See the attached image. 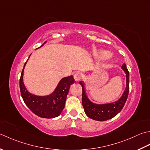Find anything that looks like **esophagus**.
Returning a JSON list of instances; mask_svg holds the SVG:
<instances>
[{
    "instance_id": "1",
    "label": "esophagus",
    "mask_w": 150,
    "mask_h": 150,
    "mask_svg": "<svg viewBox=\"0 0 150 150\" xmlns=\"http://www.w3.org/2000/svg\"><path fill=\"white\" fill-rule=\"evenodd\" d=\"M74 78L75 79V81H79L81 80V79L83 78V74H81V72H76V74L74 75Z\"/></svg>"
}]
</instances>
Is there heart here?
<instances>
[{"instance_id":"b5f03b06","label":"heart","mask_w":150,"mask_h":150,"mask_svg":"<svg viewBox=\"0 0 150 150\" xmlns=\"http://www.w3.org/2000/svg\"><path fill=\"white\" fill-rule=\"evenodd\" d=\"M97 56L99 57H104V59L106 60H109L112 59V54H111L110 53H108L107 51L103 50H98V52H97Z\"/></svg>"}]
</instances>
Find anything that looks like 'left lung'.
<instances>
[{"label":"left lung","mask_w":150,"mask_h":150,"mask_svg":"<svg viewBox=\"0 0 150 150\" xmlns=\"http://www.w3.org/2000/svg\"><path fill=\"white\" fill-rule=\"evenodd\" d=\"M121 68L126 74V88H125V91L122 96L115 102L103 103V104H97V103L92 102L86 95L83 82H79L82 87V105L84 108L85 114L88 117L94 120L105 121L115 117L121 111L127 99L129 91V71H128L126 65L125 63L122 65Z\"/></svg>","instance_id":"left-lung-1"}]
</instances>
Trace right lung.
<instances>
[{
  "instance_id": "add662e5",
  "label": "right lung",
  "mask_w": 150,
  "mask_h": 150,
  "mask_svg": "<svg viewBox=\"0 0 150 150\" xmlns=\"http://www.w3.org/2000/svg\"><path fill=\"white\" fill-rule=\"evenodd\" d=\"M46 42L47 41L38 48L42 47ZM26 62L24 64L23 71L21 72L19 81L21 94L24 102L33 113L39 117L53 118L58 117L65 108L67 96L69 93L70 87L73 83H74L73 76H69L63 78L58 83L53 92L48 95H35L28 92L23 82L24 69Z\"/></svg>"
}]
</instances>
